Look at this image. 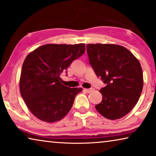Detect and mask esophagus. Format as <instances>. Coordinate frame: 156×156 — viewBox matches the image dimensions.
Instances as JSON below:
<instances>
[{
  "label": "esophagus",
  "instance_id": "obj_1",
  "mask_svg": "<svg viewBox=\"0 0 156 156\" xmlns=\"http://www.w3.org/2000/svg\"><path fill=\"white\" fill-rule=\"evenodd\" d=\"M83 91L87 92V93H91V91H94L93 89H83Z\"/></svg>",
  "mask_w": 156,
  "mask_h": 156
}]
</instances>
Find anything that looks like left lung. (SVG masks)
Returning <instances> with one entry per match:
<instances>
[{"label":"left lung","instance_id":"left-lung-1","mask_svg":"<svg viewBox=\"0 0 156 156\" xmlns=\"http://www.w3.org/2000/svg\"><path fill=\"white\" fill-rule=\"evenodd\" d=\"M89 62L106 86L100 91L102 101L96 109L109 119L125 116L138 102L144 86L138 59L125 47L115 44L87 45Z\"/></svg>","mask_w":156,"mask_h":156}]
</instances>
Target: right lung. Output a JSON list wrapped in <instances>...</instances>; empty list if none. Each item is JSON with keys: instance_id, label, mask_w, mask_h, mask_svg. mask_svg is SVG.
Listing matches in <instances>:
<instances>
[{"instance_id": "right-lung-1", "label": "right lung", "mask_w": 156, "mask_h": 156, "mask_svg": "<svg viewBox=\"0 0 156 156\" xmlns=\"http://www.w3.org/2000/svg\"><path fill=\"white\" fill-rule=\"evenodd\" d=\"M84 52V44H49L27 56L22 65L20 89L27 106L36 117L55 122L68 113L75 96L82 89L63 85L60 76Z\"/></svg>"}]
</instances>
